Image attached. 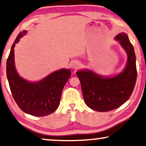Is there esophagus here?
I'll return each mask as SVG.
<instances>
[{
	"label": "esophagus",
	"instance_id": "34e87169",
	"mask_svg": "<svg viewBox=\"0 0 146 146\" xmlns=\"http://www.w3.org/2000/svg\"><path fill=\"white\" fill-rule=\"evenodd\" d=\"M77 64H76L75 65H74V66H73V67H74V68H77Z\"/></svg>",
	"mask_w": 146,
	"mask_h": 146
}]
</instances>
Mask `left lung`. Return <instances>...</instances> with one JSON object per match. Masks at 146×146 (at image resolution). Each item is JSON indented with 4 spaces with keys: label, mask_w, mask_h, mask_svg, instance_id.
I'll list each match as a JSON object with an SVG mask.
<instances>
[{
    "label": "left lung",
    "mask_w": 146,
    "mask_h": 146,
    "mask_svg": "<svg viewBox=\"0 0 146 146\" xmlns=\"http://www.w3.org/2000/svg\"><path fill=\"white\" fill-rule=\"evenodd\" d=\"M115 38L128 54L126 67L122 73L110 78H103L88 70L76 73L81 81L85 103L96 111L107 112L120 106L130 97L136 82L134 47L125 33H120Z\"/></svg>",
    "instance_id": "8db88e82"
}]
</instances>
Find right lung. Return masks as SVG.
<instances>
[{
	"label": "right lung",
	"mask_w": 146,
	"mask_h": 146,
	"mask_svg": "<svg viewBox=\"0 0 146 146\" xmlns=\"http://www.w3.org/2000/svg\"><path fill=\"white\" fill-rule=\"evenodd\" d=\"M26 33L23 30L18 35L7 59V75L10 89L22 111L35 116H47L58 107L63 89L71 73L69 69H60L36 83H30L20 77L14 66V48Z\"/></svg>",
	"instance_id": "right-lung-1"
}]
</instances>
